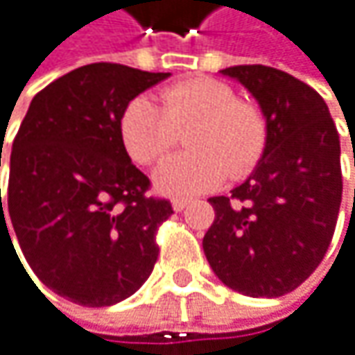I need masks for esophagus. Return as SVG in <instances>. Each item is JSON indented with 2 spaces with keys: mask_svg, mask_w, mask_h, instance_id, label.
I'll return each mask as SVG.
<instances>
[{
  "mask_svg": "<svg viewBox=\"0 0 355 355\" xmlns=\"http://www.w3.org/2000/svg\"><path fill=\"white\" fill-rule=\"evenodd\" d=\"M187 206H189V200H187V198H174V200H172V208H174V212H183Z\"/></svg>",
  "mask_w": 355,
  "mask_h": 355,
  "instance_id": "esophagus-1",
  "label": "esophagus"
}]
</instances>
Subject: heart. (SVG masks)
Segmentation results:
<instances>
[{
    "label": "heart",
    "mask_w": 355,
    "mask_h": 355,
    "mask_svg": "<svg viewBox=\"0 0 355 355\" xmlns=\"http://www.w3.org/2000/svg\"><path fill=\"white\" fill-rule=\"evenodd\" d=\"M187 132L189 153L172 155L153 174L155 187L168 196H196L252 172L260 162L268 124L264 112L218 78L196 76L159 91V107L135 97L120 116L126 153L141 166L155 164Z\"/></svg>",
    "instance_id": "1"
}]
</instances>
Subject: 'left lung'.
Returning <instances> with one entry per match:
<instances>
[{
  "instance_id": "8db88e82",
  "label": "left lung",
  "mask_w": 355,
  "mask_h": 355,
  "mask_svg": "<svg viewBox=\"0 0 355 355\" xmlns=\"http://www.w3.org/2000/svg\"><path fill=\"white\" fill-rule=\"evenodd\" d=\"M258 99L268 141L250 179L210 198L204 252L214 275L250 297H281L322 262L341 206L339 132L324 99L262 64L225 68Z\"/></svg>"
}]
</instances>
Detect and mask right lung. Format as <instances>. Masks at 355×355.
Listing matches in <instances>:
<instances>
[{"label": "right lung", "instance_id": "1", "mask_svg": "<svg viewBox=\"0 0 355 355\" xmlns=\"http://www.w3.org/2000/svg\"><path fill=\"white\" fill-rule=\"evenodd\" d=\"M168 76L112 62L80 66L33 97L14 137L0 233L10 239V223L33 272L78 306L126 300L157 260L155 235L172 206L147 196L151 183L122 145L120 116Z\"/></svg>", "mask_w": 355, "mask_h": 355}]
</instances>
